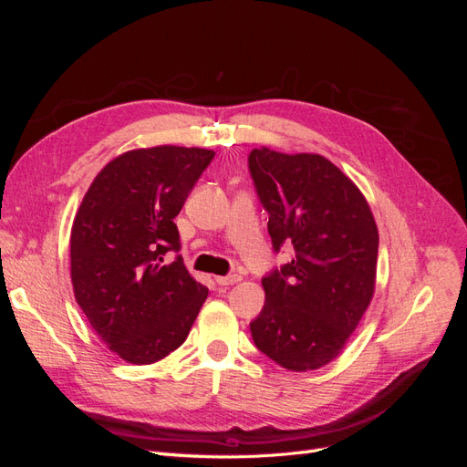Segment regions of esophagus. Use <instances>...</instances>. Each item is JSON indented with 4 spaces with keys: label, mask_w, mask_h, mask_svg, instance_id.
I'll list each match as a JSON object with an SVG mask.
<instances>
[{
    "label": "esophagus",
    "mask_w": 467,
    "mask_h": 467,
    "mask_svg": "<svg viewBox=\"0 0 467 467\" xmlns=\"http://www.w3.org/2000/svg\"><path fill=\"white\" fill-rule=\"evenodd\" d=\"M239 282V275H228V276H216V285L218 286H232Z\"/></svg>",
    "instance_id": "1"
}]
</instances>
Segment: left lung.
<instances>
[{
	"mask_svg": "<svg viewBox=\"0 0 467 467\" xmlns=\"http://www.w3.org/2000/svg\"><path fill=\"white\" fill-rule=\"evenodd\" d=\"M247 161L275 253L294 247L292 261L263 276L266 300L249 323L253 341L282 368H321L372 300L374 216L355 182L323 155L255 148Z\"/></svg>",
	"mask_w": 467,
	"mask_h": 467,
	"instance_id": "left-lung-1",
	"label": "left lung"
}]
</instances>
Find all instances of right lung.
I'll return each instance as SVG.
<instances>
[{
	"label": "right lung",
	"mask_w": 467,
	"mask_h": 467,
	"mask_svg": "<svg viewBox=\"0 0 467 467\" xmlns=\"http://www.w3.org/2000/svg\"><path fill=\"white\" fill-rule=\"evenodd\" d=\"M214 160L202 148L158 146L119 155L95 177L78 210L72 285L95 333L120 358L158 362L179 348L208 288L177 255L175 216Z\"/></svg>",
	"instance_id": "obj_1"
}]
</instances>
